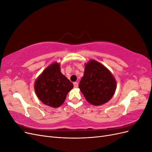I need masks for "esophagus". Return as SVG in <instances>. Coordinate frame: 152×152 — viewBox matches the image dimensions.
I'll return each mask as SVG.
<instances>
[{"label":"esophagus","mask_w":152,"mask_h":152,"mask_svg":"<svg viewBox=\"0 0 152 152\" xmlns=\"http://www.w3.org/2000/svg\"><path fill=\"white\" fill-rule=\"evenodd\" d=\"M73 86H74V87L77 88V87H78V86H79V84H78L77 82H74V83H73Z\"/></svg>","instance_id":"obj_1"}]
</instances>
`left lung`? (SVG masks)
<instances>
[{"mask_svg":"<svg viewBox=\"0 0 152 152\" xmlns=\"http://www.w3.org/2000/svg\"><path fill=\"white\" fill-rule=\"evenodd\" d=\"M79 87L87 102L99 106L113 97L117 89V82L107 67L91 59L85 63L84 75Z\"/></svg>","mask_w":152,"mask_h":152,"instance_id":"obj_1","label":"left lung"}]
</instances>
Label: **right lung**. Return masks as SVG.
<instances>
[{
	"label": "right lung",
	"instance_id": "right-lung-1",
	"mask_svg": "<svg viewBox=\"0 0 152 152\" xmlns=\"http://www.w3.org/2000/svg\"><path fill=\"white\" fill-rule=\"evenodd\" d=\"M73 85L62 74L60 64L54 62L48 66L35 81L34 89L44 104L58 108L65 102Z\"/></svg>",
	"mask_w": 152,
	"mask_h": 152
}]
</instances>
